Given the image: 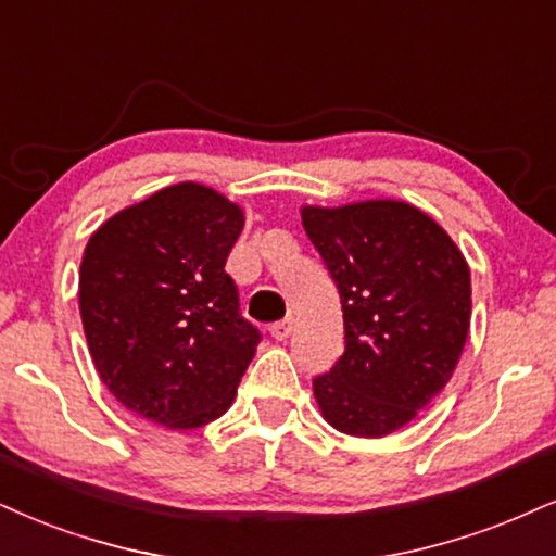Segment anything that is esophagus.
Segmentation results:
<instances>
[{"label": "esophagus", "instance_id": "1", "mask_svg": "<svg viewBox=\"0 0 556 556\" xmlns=\"http://www.w3.org/2000/svg\"><path fill=\"white\" fill-rule=\"evenodd\" d=\"M291 330H293V319H280V321H276V325L270 327V334L276 340H289Z\"/></svg>", "mask_w": 556, "mask_h": 556}]
</instances>
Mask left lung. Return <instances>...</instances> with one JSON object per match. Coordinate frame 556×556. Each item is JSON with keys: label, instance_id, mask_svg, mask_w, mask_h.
I'll use <instances>...</instances> for the list:
<instances>
[{"label": "left lung", "instance_id": "1", "mask_svg": "<svg viewBox=\"0 0 556 556\" xmlns=\"http://www.w3.org/2000/svg\"><path fill=\"white\" fill-rule=\"evenodd\" d=\"M301 224L345 321V353L314 379L319 413L345 435L394 433L456 371L471 319L467 260L425 211L392 198L304 205Z\"/></svg>", "mask_w": 556, "mask_h": 556}]
</instances>
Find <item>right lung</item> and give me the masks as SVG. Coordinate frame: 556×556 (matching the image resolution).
Here are the masks:
<instances>
[{"mask_svg":"<svg viewBox=\"0 0 556 556\" xmlns=\"http://www.w3.org/2000/svg\"><path fill=\"white\" fill-rule=\"evenodd\" d=\"M244 211L201 182L128 205L89 237L79 314L102 383L143 420L190 430L222 417L255 358L224 265Z\"/></svg>","mask_w":556,"mask_h":556,"instance_id":"right-lung-1","label":"right lung"}]
</instances>
